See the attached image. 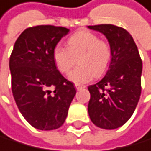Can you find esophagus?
<instances>
[{
    "instance_id": "1",
    "label": "esophagus",
    "mask_w": 151,
    "mask_h": 151,
    "mask_svg": "<svg viewBox=\"0 0 151 151\" xmlns=\"http://www.w3.org/2000/svg\"><path fill=\"white\" fill-rule=\"evenodd\" d=\"M75 88H76V89H81V88H85V86L76 84V85H75Z\"/></svg>"
}]
</instances>
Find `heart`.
I'll use <instances>...</instances> for the list:
<instances>
[{
    "label": "heart",
    "mask_w": 151,
    "mask_h": 151,
    "mask_svg": "<svg viewBox=\"0 0 151 151\" xmlns=\"http://www.w3.org/2000/svg\"><path fill=\"white\" fill-rule=\"evenodd\" d=\"M112 48L108 41L89 31H79L67 40V48L57 45L53 50V60L62 73H68L76 64L79 65L68 75L69 80L82 84L94 76L104 74L112 62Z\"/></svg>",
    "instance_id": "1"
}]
</instances>
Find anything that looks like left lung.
Masks as SVG:
<instances>
[{
  "label": "left lung",
  "mask_w": 151,
  "mask_h": 151,
  "mask_svg": "<svg viewBox=\"0 0 151 151\" xmlns=\"http://www.w3.org/2000/svg\"><path fill=\"white\" fill-rule=\"evenodd\" d=\"M88 28L106 36L113 54L106 75L88 88V115L97 127L116 129L130 119L139 102L143 63L136 43L126 29L111 24Z\"/></svg>",
  "instance_id": "left-lung-1"
}]
</instances>
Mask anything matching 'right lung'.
Segmentation results:
<instances>
[{
  "label": "right lung",
  "mask_w": 151,
  "mask_h": 151,
  "mask_svg": "<svg viewBox=\"0 0 151 151\" xmlns=\"http://www.w3.org/2000/svg\"><path fill=\"white\" fill-rule=\"evenodd\" d=\"M69 29L51 25L26 29L9 59L11 89L19 111L39 130H54L65 122L76 94L73 83L57 69L53 50Z\"/></svg>",
  "instance_id": "add662e5"
}]
</instances>
